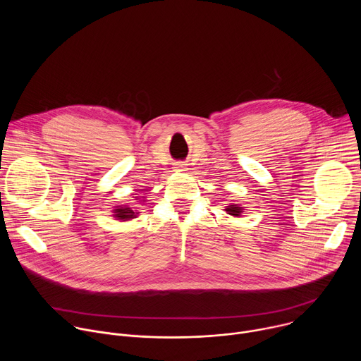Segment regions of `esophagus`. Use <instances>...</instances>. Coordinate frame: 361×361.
Here are the masks:
<instances>
[{
    "label": "esophagus",
    "instance_id": "1",
    "mask_svg": "<svg viewBox=\"0 0 361 361\" xmlns=\"http://www.w3.org/2000/svg\"><path fill=\"white\" fill-rule=\"evenodd\" d=\"M177 167H178V169H181V167H184V164H183V163H178V164H177Z\"/></svg>",
    "mask_w": 361,
    "mask_h": 361
}]
</instances>
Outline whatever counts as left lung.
Segmentation results:
<instances>
[{"mask_svg": "<svg viewBox=\"0 0 361 361\" xmlns=\"http://www.w3.org/2000/svg\"><path fill=\"white\" fill-rule=\"evenodd\" d=\"M241 207H238V205H228V207L226 209V212L231 216H240L241 214Z\"/></svg>", "mask_w": 361, "mask_h": 361, "instance_id": "obj_1", "label": "left lung"}]
</instances>
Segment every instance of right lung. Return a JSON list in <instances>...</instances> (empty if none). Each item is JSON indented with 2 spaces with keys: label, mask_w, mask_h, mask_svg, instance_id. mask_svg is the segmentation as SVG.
<instances>
[{
  "label": "right lung",
  "mask_w": 361,
  "mask_h": 361,
  "mask_svg": "<svg viewBox=\"0 0 361 361\" xmlns=\"http://www.w3.org/2000/svg\"><path fill=\"white\" fill-rule=\"evenodd\" d=\"M116 217L118 220H130V219H134L135 214L130 207H121L116 210Z\"/></svg>",
  "instance_id": "right-lung-1"
}]
</instances>
